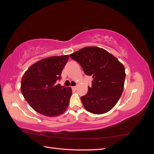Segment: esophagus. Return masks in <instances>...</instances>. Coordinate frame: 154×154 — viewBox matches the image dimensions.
Masks as SVG:
<instances>
[{
  "mask_svg": "<svg viewBox=\"0 0 154 154\" xmlns=\"http://www.w3.org/2000/svg\"><path fill=\"white\" fill-rule=\"evenodd\" d=\"M72 89H74V90H76V88H77V87H76V86H74V87H72Z\"/></svg>",
  "mask_w": 154,
  "mask_h": 154,
  "instance_id": "1",
  "label": "esophagus"
}]
</instances>
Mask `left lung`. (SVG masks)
Wrapping results in <instances>:
<instances>
[{"label":"left lung","mask_w":154,"mask_h":154,"mask_svg":"<svg viewBox=\"0 0 154 154\" xmlns=\"http://www.w3.org/2000/svg\"><path fill=\"white\" fill-rule=\"evenodd\" d=\"M80 64L87 76H92V87L81 97L85 109L94 114H105L118 103L124 88L123 65L108 51L98 47H85L70 54Z\"/></svg>","instance_id":"1"}]
</instances>
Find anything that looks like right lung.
<instances>
[{
  "instance_id": "1",
  "label": "right lung",
  "mask_w": 154,
  "mask_h": 154,
  "mask_svg": "<svg viewBox=\"0 0 154 154\" xmlns=\"http://www.w3.org/2000/svg\"><path fill=\"white\" fill-rule=\"evenodd\" d=\"M69 55L51 57L32 64L25 72L20 89L25 100L37 112L49 117L63 114L67 109L72 89L57 85Z\"/></svg>"
}]
</instances>
